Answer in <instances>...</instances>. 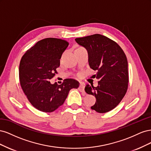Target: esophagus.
<instances>
[{
  "label": "esophagus",
  "instance_id": "obj_1",
  "mask_svg": "<svg viewBox=\"0 0 151 151\" xmlns=\"http://www.w3.org/2000/svg\"><path fill=\"white\" fill-rule=\"evenodd\" d=\"M84 84L83 83H80V86H79V90L81 91V92H84Z\"/></svg>",
  "mask_w": 151,
  "mask_h": 151
}]
</instances>
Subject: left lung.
I'll return each instance as SVG.
<instances>
[{
    "instance_id": "obj_1",
    "label": "left lung",
    "mask_w": 151,
    "mask_h": 151,
    "mask_svg": "<svg viewBox=\"0 0 151 151\" xmlns=\"http://www.w3.org/2000/svg\"><path fill=\"white\" fill-rule=\"evenodd\" d=\"M86 49L90 67L96 70L98 86L87 84L85 91L95 96L91 107L100 113L115 108L126 94L129 83L128 62L125 53L116 42L106 36L95 34L75 39Z\"/></svg>"
}]
</instances>
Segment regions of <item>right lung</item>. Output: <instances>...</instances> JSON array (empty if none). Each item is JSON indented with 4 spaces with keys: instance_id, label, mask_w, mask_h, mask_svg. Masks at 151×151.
<instances>
[{
    "instance_id": "obj_1",
    "label": "right lung",
    "mask_w": 151,
    "mask_h": 151,
    "mask_svg": "<svg viewBox=\"0 0 151 151\" xmlns=\"http://www.w3.org/2000/svg\"><path fill=\"white\" fill-rule=\"evenodd\" d=\"M68 45L61 39L45 38L21 58L19 67L21 88L31 104L41 111L53 112L63 104L71 89L79 88V82L72 79H65L60 85L49 81L57 73Z\"/></svg>"
}]
</instances>
